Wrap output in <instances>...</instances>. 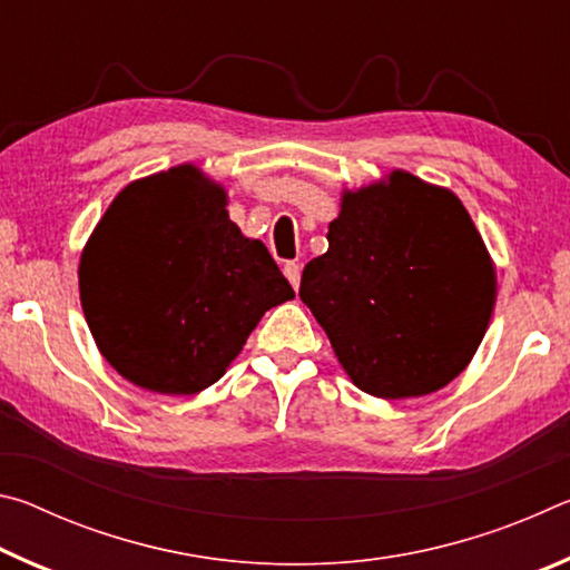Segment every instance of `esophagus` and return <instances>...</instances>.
Returning a JSON list of instances; mask_svg holds the SVG:
<instances>
[{
  "label": "esophagus",
  "instance_id": "1",
  "mask_svg": "<svg viewBox=\"0 0 570 570\" xmlns=\"http://www.w3.org/2000/svg\"><path fill=\"white\" fill-rule=\"evenodd\" d=\"M284 274L288 278V284L298 288V284H302V266H298L296 262H288V264H284Z\"/></svg>",
  "mask_w": 570,
  "mask_h": 570
}]
</instances>
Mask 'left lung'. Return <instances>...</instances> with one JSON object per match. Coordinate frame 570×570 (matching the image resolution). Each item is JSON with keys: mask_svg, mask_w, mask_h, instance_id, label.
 Instances as JSON below:
<instances>
[{"mask_svg": "<svg viewBox=\"0 0 570 570\" xmlns=\"http://www.w3.org/2000/svg\"><path fill=\"white\" fill-rule=\"evenodd\" d=\"M298 296L362 392L422 397L465 370L495 306V266L450 188L392 170L344 188Z\"/></svg>", "mask_w": 570, "mask_h": 570, "instance_id": "1", "label": "left lung"}]
</instances>
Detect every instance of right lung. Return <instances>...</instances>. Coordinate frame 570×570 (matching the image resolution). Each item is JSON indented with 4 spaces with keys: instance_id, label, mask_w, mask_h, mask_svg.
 Instances as JSON below:
<instances>
[{
    "instance_id": "right-lung-1",
    "label": "right lung",
    "mask_w": 570,
    "mask_h": 570,
    "mask_svg": "<svg viewBox=\"0 0 570 570\" xmlns=\"http://www.w3.org/2000/svg\"><path fill=\"white\" fill-rule=\"evenodd\" d=\"M226 206V188L183 163L128 183L82 248L92 340L142 390L210 387L268 308L294 298L268 248L240 234Z\"/></svg>"
}]
</instances>
